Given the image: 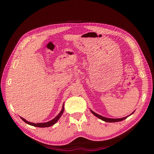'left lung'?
<instances>
[{"instance_id":"left-lung-1","label":"left lung","mask_w":154,"mask_h":154,"mask_svg":"<svg viewBox=\"0 0 154 154\" xmlns=\"http://www.w3.org/2000/svg\"><path fill=\"white\" fill-rule=\"evenodd\" d=\"M91 112H92L93 114H94L95 116H96L97 118H98L99 119H101V120L104 121V122H105L114 123V122H122V121L124 120L125 119L127 118L128 117V116H130V115H132V114L134 112V111L133 112H132L131 114H130V115H129V116H126V117H125V118H119V119H111V118H107L103 117V116H100V115H99V114H97L95 113L94 112H93L92 110H91Z\"/></svg>"}]
</instances>
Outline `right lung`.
Instances as JSON below:
<instances>
[{
    "mask_svg": "<svg viewBox=\"0 0 154 154\" xmlns=\"http://www.w3.org/2000/svg\"><path fill=\"white\" fill-rule=\"evenodd\" d=\"M63 111H64V104L63 105V106H62V109L61 110V112L58 114V116L56 117L55 118H54L53 119H52L51 121H50V122H48L47 123H31V122H27V121H26L25 119H24L23 118H20L24 121V122L26 123H27L28 125H32V126H34V127H42V128H44V127H51V126H52L53 125H54L56 123H57L58 122V120L60 118V117H61L62 114L63 113Z\"/></svg>",
    "mask_w": 154,
    "mask_h": 154,
    "instance_id": "add662e5",
    "label": "right lung"
}]
</instances>
